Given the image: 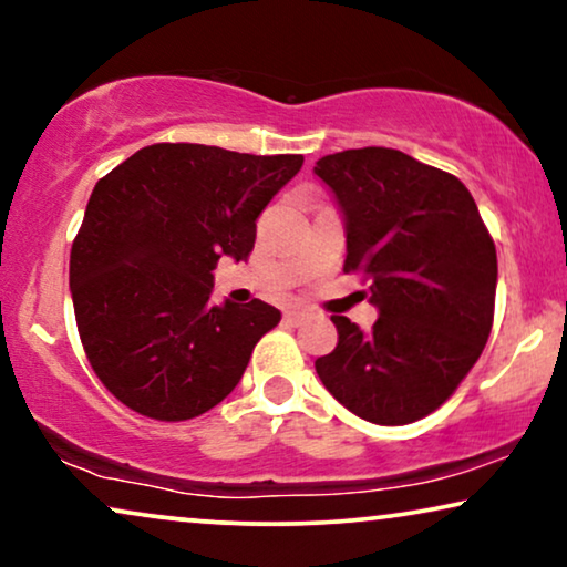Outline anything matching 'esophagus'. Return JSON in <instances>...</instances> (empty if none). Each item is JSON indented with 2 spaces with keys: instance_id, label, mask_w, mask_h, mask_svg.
Instances as JSON below:
<instances>
[{
  "instance_id": "1",
  "label": "esophagus",
  "mask_w": 567,
  "mask_h": 567,
  "mask_svg": "<svg viewBox=\"0 0 567 567\" xmlns=\"http://www.w3.org/2000/svg\"><path fill=\"white\" fill-rule=\"evenodd\" d=\"M284 320L289 324H301L307 320V309H289V312L284 315Z\"/></svg>"
}]
</instances>
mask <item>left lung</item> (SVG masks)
I'll list each match as a JSON object with an SVG mask.
<instances>
[{"mask_svg": "<svg viewBox=\"0 0 567 567\" xmlns=\"http://www.w3.org/2000/svg\"><path fill=\"white\" fill-rule=\"evenodd\" d=\"M346 216V274L369 281V332L332 315L336 351L315 361L353 415L421 421L452 398L493 328L498 258L460 177L405 152L363 146L315 165Z\"/></svg>", "mask_w": 567, "mask_h": 567, "instance_id": "1", "label": "left lung"}]
</instances>
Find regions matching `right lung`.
<instances>
[{"mask_svg":"<svg viewBox=\"0 0 567 567\" xmlns=\"http://www.w3.org/2000/svg\"><path fill=\"white\" fill-rule=\"evenodd\" d=\"M301 154L152 144L100 177L69 258L76 330L105 390L138 415L190 421L227 398L281 312L214 305L221 255L250 258L255 221Z\"/></svg>","mask_w":567,"mask_h":567,"instance_id":"obj_1","label":"right lung"}]
</instances>
